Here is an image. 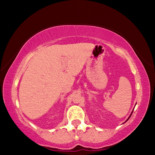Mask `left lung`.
I'll return each mask as SVG.
<instances>
[{"mask_svg":"<svg viewBox=\"0 0 155 155\" xmlns=\"http://www.w3.org/2000/svg\"><path fill=\"white\" fill-rule=\"evenodd\" d=\"M132 114H133V112H132V113H131V115H132ZM131 115H130V117L131 116ZM129 117H128V119H129Z\"/></svg>","mask_w":155,"mask_h":155,"instance_id":"obj_1","label":"left lung"}]
</instances>
